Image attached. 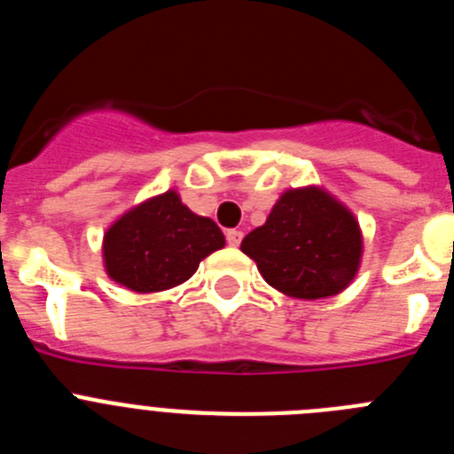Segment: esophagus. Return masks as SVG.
I'll list each match as a JSON object with an SVG mask.
<instances>
[{
	"label": "esophagus",
	"mask_w": 454,
	"mask_h": 454,
	"mask_svg": "<svg viewBox=\"0 0 454 454\" xmlns=\"http://www.w3.org/2000/svg\"><path fill=\"white\" fill-rule=\"evenodd\" d=\"M243 240V231L240 230H230L227 231V243H230L231 247H236Z\"/></svg>",
	"instance_id": "esophagus-1"
}]
</instances>
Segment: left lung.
I'll list each match as a JSON object with an SVG mask.
<instances>
[{"label": "left lung", "instance_id": "obj_1", "mask_svg": "<svg viewBox=\"0 0 454 454\" xmlns=\"http://www.w3.org/2000/svg\"><path fill=\"white\" fill-rule=\"evenodd\" d=\"M262 277L291 298L320 300L355 279L364 240L359 223L323 188H291L277 200L266 224L243 239Z\"/></svg>", "mask_w": 454, "mask_h": 454}]
</instances>
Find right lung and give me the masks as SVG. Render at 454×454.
I'll return each mask as SVG.
<instances>
[{
	"label": "right lung",
	"instance_id": "1",
	"mask_svg": "<svg viewBox=\"0 0 454 454\" xmlns=\"http://www.w3.org/2000/svg\"><path fill=\"white\" fill-rule=\"evenodd\" d=\"M224 247L211 218L192 214L177 191L145 200L120 215L104 234V268L136 293H156L191 279L200 262Z\"/></svg>",
	"mask_w": 454,
	"mask_h": 454
}]
</instances>
